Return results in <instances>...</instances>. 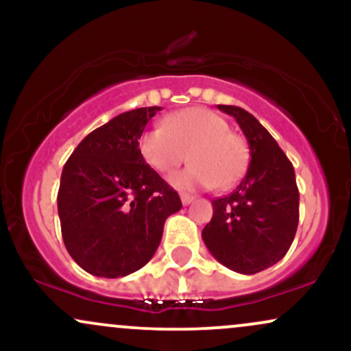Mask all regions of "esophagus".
I'll use <instances>...</instances> for the list:
<instances>
[{
	"label": "esophagus",
	"instance_id": "34e87169",
	"mask_svg": "<svg viewBox=\"0 0 351 351\" xmlns=\"http://www.w3.org/2000/svg\"><path fill=\"white\" fill-rule=\"evenodd\" d=\"M180 198H181V203H183L184 206H188V204H191L193 201H195V196L188 195V193H180Z\"/></svg>",
	"mask_w": 351,
	"mask_h": 351
}]
</instances>
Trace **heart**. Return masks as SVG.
I'll use <instances>...</instances> for the list:
<instances>
[{
  "mask_svg": "<svg viewBox=\"0 0 351 351\" xmlns=\"http://www.w3.org/2000/svg\"><path fill=\"white\" fill-rule=\"evenodd\" d=\"M142 158L155 171L168 175L188 158L191 165L171 176L180 189L229 188L247 167L249 150L241 135L216 112L189 107L167 115L162 125L145 130L138 140Z\"/></svg>",
  "mask_w": 351,
  "mask_h": 351,
  "instance_id": "heart-1",
  "label": "heart"
}]
</instances>
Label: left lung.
Listing matches in <instances>:
<instances>
[{"label":"left lung","instance_id":"left-lung-1","mask_svg":"<svg viewBox=\"0 0 351 351\" xmlns=\"http://www.w3.org/2000/svg\"><path fill=\"white\" fill-rule=\"evenodd\" d=\"M234 117L247 140V171L223 198L213 199L204 244L217 263L252 276L279 263L299 224V189L292 163L256 117L236 106H217Z\"/></svg>","mask_w":351,"mask_h":351}]
</instances>
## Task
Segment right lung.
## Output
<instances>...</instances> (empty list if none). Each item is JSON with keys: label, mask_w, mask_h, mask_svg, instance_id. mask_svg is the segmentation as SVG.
Returning a JSON list of instances; mask_svg holds the SVG:
<instances>
[{"label": "right lung", "mask_w": 351, "mask_h": 351, "mask_svg": "<svg viewBox=\"0 0 351 351\" xmlns=\"http://www.w3.org/2000/svg\"><path fill=\"white\" fill-rule=\"evenodd\" d=\"M162 107L123 112L95 128L64 165L58 193L67 252L97 277L142 269L162 241L167 217L181 209L175 189L138 150V140Z\"/></svg>", "instance_id": "add662e5"}]
</instances>
